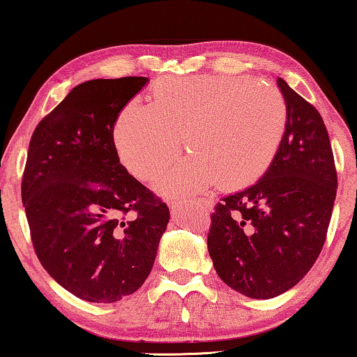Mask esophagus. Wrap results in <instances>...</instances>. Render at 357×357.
<instances>
[{
    "instance_id": "esophagus-1",
    "label": "esophagus",
    "mask_w": 357,
    "mask_h": 357,
    "mask_svg": "<svg viewBox=\"0 0 357 357\" xmlns=\"http://www.w3.org/2000/svg\"><path fill=\"white\" fill-rule=\"evenodd\" d=\"M197 204H199V206L204 208V209H213L214 208V199L209 198V197L198 198L197 199Z\"/></svg>"
}]
</instances>
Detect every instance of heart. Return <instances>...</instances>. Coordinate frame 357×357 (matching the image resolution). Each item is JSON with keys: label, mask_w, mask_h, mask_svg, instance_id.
<instances>
[{"label": "heart", "mask_w": 357, "mask_h": 357, "mask_svg": "<svg viewBox=\"0 0 357 357\" xmlns=\"http://www.w3.org/2000/svg\"><path fill=\"white\" fill-rule=\"evenodd\" d=\"M287 107L275 86L250 77H164L153 104L131 100L114 128L121 164L153 182L177 159L183 144L193 159L160 180L167 197L199 192L218 182L248 187L265 174L284 136Z\"/></svg>", "instance_id": "1"}]
</instances>
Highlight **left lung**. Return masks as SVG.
I'll use <instances>...</instances> for the list:
<instances>
[{"label": "left lung", "mask_w": 357, "mask_h": 357, "mask_svg": "<svg viewBox=\"0 0 357 357\" xmlns=\"http://www.w3.org/2000/svg\"><path fill=\"white\" fill-rule=\"evenodd\" d=\"M276 82L287 121L275 159L255 185L216 204L208 234L219 278L252 299L282 294L314 266L338 187L320 114L284 79Z\"/></svg>", "instance_id": "8db88e82"}]
</instances>
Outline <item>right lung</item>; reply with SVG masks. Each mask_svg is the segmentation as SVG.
Masks as SVG:
<instances>
[{
	"mask_svg": "<svg viewBox=\"0 0 357 357\" xmlns=\"http://www.w3.org/2000/svg\"><path fill=\"white\" fill-rule=\"evenodd\" d=\"M148 81L73 87L29 143L21 193L33 250L82 301L109 304L138 291L167 227V204L128 174L114 143L120 112Z\"/></svg>",
	"mask_w": 357,
	"mask_h": 357,
	"instance_id": "1",
	"label": "right lung"
}]
</instances>
